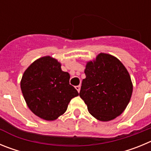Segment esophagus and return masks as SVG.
Wrapping results in <instances>:
<instances>
[{
	"instance_id": "esophagus-1",
	"label": "esophagus",
	"mask_w": 151,
	"mask_h": 151,
	"mask_svg": "<svg viewBox=\"0 0 151 151\" xmlns=\"http://www.w3.org/2000/svg\"><path fill=\"white\" fill-rule=\"evenodd\" d=\"M76 90L78 91V93H79L80 89H81V86H80V85H77V86H76Z\"/></svg>"
}]
</instances>
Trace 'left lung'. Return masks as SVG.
Returning a JSON list of instances; mask_svg holds the SVG:
<instances>
[{
	"instance_id": "1",
	"label": "left lung",
	"mask_w": 151,
	"mask_h": 151,
	"mask_svg": "<svg viewBox=\"0 0 151 151\" xmlns=\"http://www.w3.org/2000/svg\"><path fill=\"white\" fill-rule=\"evenodd\" d=\"M79 96L94 118L106 122L125 110L132 94L131 77L123 64L110 54L101 53L86 64Z\"/></svg>"
}]
</instances>
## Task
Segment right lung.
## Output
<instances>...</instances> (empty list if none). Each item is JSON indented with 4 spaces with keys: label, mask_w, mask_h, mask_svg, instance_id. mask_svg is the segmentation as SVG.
Masks as SVG:
<instances>
[{
    "label": "right lung",
    "mask_w": 151,
    "mask_h": 151,
    "mask_svg": "<svg viewBox=\"0 0 151 151\" xmlns=\"http://www.w3.org/2000/svg\"><path fill=\"white\" fill-rule=\"evenodd\" d=\"M69 74L62 71L54 58L41 57L27 68L20 82L28 106L34 114L45 120L57 119L66 111L72 98L78 95L69 85Z\"/></svg>",
    "instance_id": "1"
}]
</instances>
